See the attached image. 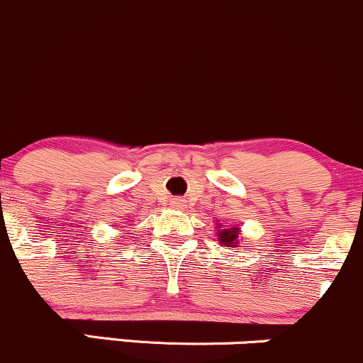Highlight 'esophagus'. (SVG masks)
I'll return each mask as SVG.
<instances>
[{"instance_id":"obj_1","label":"esophagus","mask_w":363,"mask_h":363,"mask_svg":"<svg viewBox=\"0 0 363 363\" xmlns=\"http://www.w3.org/2000/svg\"><path fill=\"white\" fill-rule=\"evenodd\" d=\"M169 206L173 207V209H183V207H185V201H183L182 197H173L169 199Z\"/></svg>"}]
</instances>
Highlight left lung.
I'll return each mask as SVG.
<instances>
[{
  "instance_id": "8db88e82",
  "label": "left lung",
  "mask_w": 363,
  "mask_h": 363,
  "mask_svg": "<svg viewBox=\"0 0 363 363\" xmlns=\"http://www.w3.org/2000/svg\"><path fill=\"white\" fill-rule=\"evenodd\" d=\"M219 240H221L223 245L226 247H236V236H238V228H230V230H219L218 231Z\"/></svg>"
}]
</instances>
